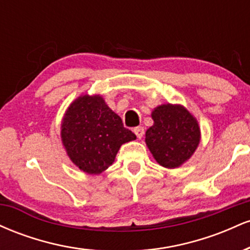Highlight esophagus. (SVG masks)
I'll return each instance as SVG.
<instances>
[{"instance_id":"obj_1","label":"esophagus","mask_w":250,"mask_h":250,"mask_svg":"<svg viewBox=\"0 0 250 250\" xmlns=\"http://www.w3.org/2000/svg\"><path fill=\"white\" fill-rule=\"evenodd\" d=\"M134 133L137 136V139H142L143 134H145V128H143V127H135L134 128Z\"/></svg>"}]
</instances>
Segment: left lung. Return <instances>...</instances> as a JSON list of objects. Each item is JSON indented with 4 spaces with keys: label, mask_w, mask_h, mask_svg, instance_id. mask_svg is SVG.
I'll list each match as a JSON object with an SVG mask.
<instances>
[{
    "label": "left lung",
    "mask_w": 250,
    "mask_h": 250,
    "mask_svg": "<svg viewBox=\"0 0 250 250\" xmlns=\"http://www.w3.org/2000/svg\"><path fill=\"white\" fill-rule=\"evenodd\" d=\"M154 125L146 131V143L162 167H180L195 153L201 131L196 119L181 104H161L151 113Z\"/></svg>",
    "instance_id": "8db88e82"
}]
</instances>
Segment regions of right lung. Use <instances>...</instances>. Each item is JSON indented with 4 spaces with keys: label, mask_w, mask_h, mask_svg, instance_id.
<instances>
[{
    "label": "right lung",
    "mask_w": 250,
    "mask_h": 250,
    "mask_svg": "<svg viewBox=\"0 0 250 250\" xmlns=\"http://www.w3.org/2000/svg\"><path fill=\"white\" fill-rule=\"evenodd\" d=\"M61 139L71 162L87 174L113 165L123 143L136 139L100 95L77 97L65 111Z\"/></svg>",
    "instance_id": "1"
}]
</instances>
